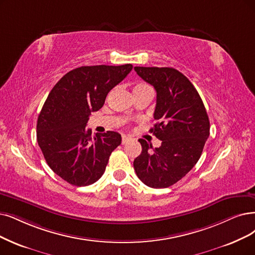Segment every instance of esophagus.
I'll return each instance as SVG.
<instances>
[{
    "instance_id": "obj_1",
    "label": "esophagus",
    "mask_w": 255,
    "mask_h": 255,
    "mask_svg": "<svg viewBox=\"0 0 255 255\" xmlns=\"http://www.w3.org/2000/svg\"><path fill=\"white\" fill-rule=\"evenodd\" d=\"M129 140H130L129 137H128V136H126V135H122V144L128 143V142Z\"/></svg>"
}]
</instances>
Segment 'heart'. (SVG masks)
Returning <instances> with one entry per match:
<instances>
[{"instance_id": "obj_1", "label": "heart", "mask_w": 255, "mask_h": 255, "mask_svg": "<svg viewBox=\"0 0 255 255\" xmlns=\"http://www.w3.org/2000/svg\"><path fill=\"white\" fill-rule=\"evenodd\" d=\"M147 88H149V87L145 84H137L134 87V91H139V90H143V89H147Z\"/></svg>"}]
</instances>
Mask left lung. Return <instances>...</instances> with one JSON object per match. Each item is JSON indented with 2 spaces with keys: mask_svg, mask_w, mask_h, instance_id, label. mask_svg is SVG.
I'll return each instance as SVG.
<instances>
[{
  "mask_svg": "<svg viewBox=\"0 0 255 255\" xmlns=\"http://www.w3.org/2000/svg\"><path fill=\"white\" fill-rule=\"evenodd\" d=\"M155 88L157 104L150 133L162 141L152 147L139 139L141 154L134 160L138 178L152 188L174 185L197 164L209 137V119L196 88L174 68L135 67Z\"/></svg>",
  "mask_w": 255,
  "mask_h": 255,
  "instance_id": "8db88e82",
  "label": "left lung"
}]
</instances>
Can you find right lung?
Wrapping results in <instances>:
<instances>
[{"label":"right lung","instance_id":"add662e5","mask_svg":"<svg viewBox=\"0 0 255 255\" xmlns=\"http://www.w3.org/2000/svg\"><path fill=\"white\" fill-rule=\"evenodd\" d=\"M131 69L130 64L79 67L49 93L37 118V143L49 167L70 184L87 186L99 180L120 145L116 131L92 136L86 127L91 113L103 108L108 93Z\"/></svg>","mask_w":255,"mask_h":255}]
</instances>
